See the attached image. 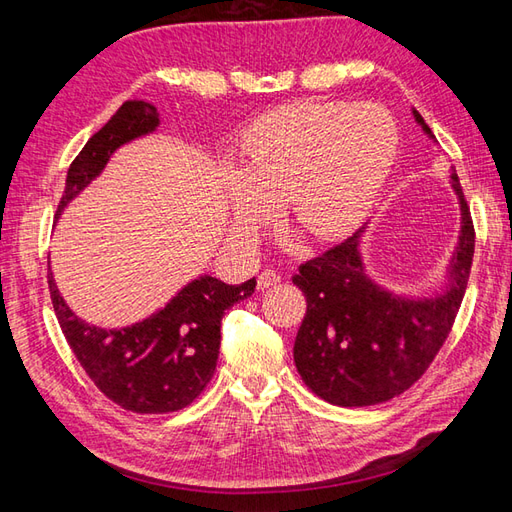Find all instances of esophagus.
Instances as JSON below:
<instances>
[{"label": "esophagus", "instance_id": "34e87169", "mask_svg": "<svg viewBox=\"0 0 512 512\" xmlns=\"http://www.w3.org/2000/svg\"><path fill=\"white\" fill-rule=\"evenodd\" d=\"M279 279H281V277H279L277 270L266 268V270H262V273H259V277H257V288H259V290L273 288V286L279 284Z\"/></svg>", "mask_w": 512, "mask_h": 512}]
</instances>
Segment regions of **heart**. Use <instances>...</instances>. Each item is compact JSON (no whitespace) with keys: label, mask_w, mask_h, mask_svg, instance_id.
Masks as SVG:
<instances>
[{"label":"heart","mask_w":512,"mask_h":512,"mask_svg":"<svg viewBox=\"0 0 512 512\" xmlns=\"http://www.w3.org/2000/svg\"><path fill=\"white\" fill-rule=\"evenodd\" d=\"M398 145L396 121L372 103L303 101L262 114L239 136V169L222 171L235 237L253 242L281 200L310 242L347 235L372 213Z\"/></svg>","instance_id":"b5f03b06"}]
</instances>
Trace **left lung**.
Returning <instances> with one entry per match:
<instances>
[{
  "instance_id": "8db88e82",
  "label": "left lung",
  "mask_w": 512,
  "mask_h": 512,
  "mask_svg": "<svg viewBox=\"0 0 512 512\" xmlns=\"http://www.w3.org/2000/svg\"><path fill=\"white\" fill-rule=\"evenodd\" d=\"M424 134V118L413 110ZM460 198V244L449 266V288L431 299H405L365 275L358 237L299 266L292 284L306 295V317L295 339V365L319 398L339 407H369L407 391L427 372L462 306L475 253L471 209Z\"/></svg>"
}]
</instances>
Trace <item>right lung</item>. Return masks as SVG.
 <instances>
[{
	"label": "right lung",
	"mask_w": 512,
	"mask_h": 512,
	"mask_svg": "<svg viewBox=\"0 0 512 512\" xmlns=\"http://www.w3.org/2000/svg\"><path fill=\"white\" fill-rule=\"evenodd\" d=\"M160 118L145 101H125L72 160L57 217L99 176L114 151L154 132ZM50 299L65 341L92 383L116 405L134 413H169L198 398L213 378L220 354L224 312L255 292V277L239 286L202 275L165 308L129 328L103 330L65 306L48 273Z\"/></svg>",
	"instance_id": "right-lung-1"
}]
</instances>
